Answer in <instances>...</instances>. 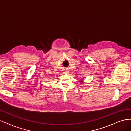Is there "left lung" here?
Segmentation results:
<instances>
[{"instance_id": "left-lung-1", "label": "left lung", "mask_w": 131, "mask_h": 131, "mask_svg": "<svg viewBox=\"0 0 131 131\" xmlns=\"http://www.w3.org/2000/svg\"><path fill=\"white\" fill-rule=\"evenodd\" d=\"M80 83H81V84H82L83 83H84V81H80Z\"/></svg>"}]
</instances>
